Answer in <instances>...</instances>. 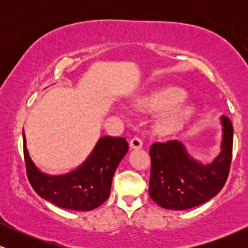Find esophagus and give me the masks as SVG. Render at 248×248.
I'll use <instances>...</instances> for the list:
<instances>
[{
  "instance_id": "esophagus-1",
  "label": "esophagus",
  "mask_w": 248,
  "mask_h": 248,
  "mask_svg": "<svg viewBox=\"0 0 248 248\" xmlns=\"http://www.w3.org/2000/svg\"><path fill=\"white\" fill-rule=\"evenodd\" d=\"M142 144H143V142H142L141 139L138 138V136L133 138L129 142V147L132 148V149H140V148H142Z\"/></svg>"
}]
</instances>
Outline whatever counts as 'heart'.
<instances>
[{"mask_svg":"<svg viewBox=\"0 0 248 248\" xmlns=\"http://www.w3.org/2000/svg\"><path fill=\"white\" fill-rule=\"evenodd\" d=\"M187 98V93L177 86H167L141 96L136 106L147 112H168L162 118L160 128L169 132L181 127L195 114L196 107L191 104H182Z\"/></svg>","mask_w":248,"mask_h":248,"instance_id":"heart-1","label":"heart"}]
</instances>
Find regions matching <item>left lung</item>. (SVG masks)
<instances>
[{"label":"left lung","mask_w":248,"mask_h":248,"mask_svg":"<svg viewBox=\"0 0 248 248\" xmlns=\"http://www.w3.org/2000/svg\"><path fill=\"white\" fill-rule=\"evenodd\" d=\"M220 122V153L211 163L195 160L177 140L156 142L150 147L149 196L155 203L168 210L191 209L210 201L223 189L232 160L233 127L224 115Z\"/></svg>","instance_id":"left-lung-1"}]
</instances>
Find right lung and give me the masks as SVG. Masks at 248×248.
Segmentation results:
<instances>
[{
  "mask_svg": "<svg viewBox=\"0 0 248 248\" xmlns=\"http://www.w3.org/2000/svg\"><path fill=\"white\" fill-rule=\"evenodd\" d=\"M23 152L28 178L42 198L62 209L91 211L109 196L113 176L128 152V143L124 138L102 136L80 166L62 175H47L36 167L28 152L24 129Z\"/></svg>",
  "mask_w": 248,
  "mask_h": 248,
  "instance_id": "right-lung-1",
  "label": "right lung"
}]
</instances>
